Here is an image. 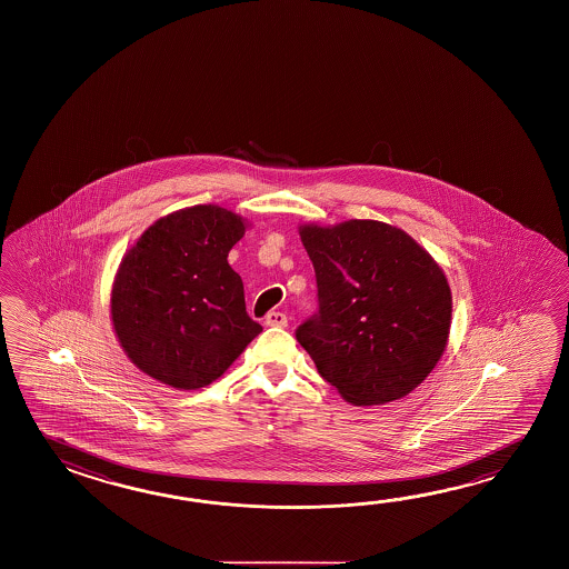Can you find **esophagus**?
I'll return each instance as SVG.
<instances>
[{"mask_svg":"<svg viewBox=\"0 0 569 569\" xmlns=\"http://www.w3.org/2000/svg\"><path fill=\"white\" fill-rule=\"evenodd\" d=\"M264 323L268 327H287L289 326V319H287V315L280 313V311H270L267 319H264Z\"/></svg>","mask_w":569,"mask_h":569,"instance_id":"1","label":"esophagus"}]
</instances>
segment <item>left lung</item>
Segmentation results:
<instances>
[{"mask_svg": "<svg viewBox=\"0 0 569 569\" xmlns=\"http://www.w3.org/2000/svg\"><path fill=\"white\" fill-rule=\"evenodd\" d=\"M319 313L297 329L319 375L356 407L407 397L448 348L451 289L407 231L375 219L299 226Z\"/></svg>", "mask_w": 569, "mask_h": 569, "instance_id": "obj_1", "label": "left lung"}]
</instances>
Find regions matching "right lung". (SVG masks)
<instances>
[{
    "instance_id": "1",
    "label": "right lung",
    "mask_w": 569,
    "mask_h": 569,
    "mask_svg": "<svg viewBox=\"0 0 569 569\" xmlns=\"http://www.w3.org/2000/svg\"><path fill=\"white\" fill-rule=\"evenodd\" d=\"M248 226L226 207H184L157 219L121 258L111 323L144 375L179 390L207 387L262 331L228 262Z\"/></svg>"
}]
</instances>
